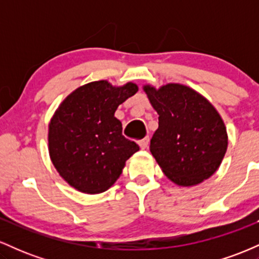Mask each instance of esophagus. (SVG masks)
Segmentation results:
<instances>
[{
	"instance_id": "1",
	"label": "esophagus",
	"mask_w": 259,
	"mask_h": 259,
	"mask_svg": "<svg viewBox=\"0 0 259 259\" xmlns=\"http://www.w3.org/2000/svg\"><path fill=\"white\" fill-rule=\"evenodd\" d=\"M138 144H139V146L142 148V150H145V148L148 147V144H150V138H148V136H146V138L140 140Z\"/></svg>"
}]
</instances>
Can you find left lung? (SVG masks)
Listing matches in <instances>:
<instances>
[{
  "label": "left lung",
  "mask_w": 259,
  "mask_h": 259,
  "mask_svg": "<svg viewBox=\"0 0 259 259\" xmlns=\"http://www.w3.org/2000/svg\"><path fill=\"white\" fill-rule=\"evenodd\" d=\"M159 114L150 151L163 173L181 186L197 185L215 173L228 147L224 123L198 92L180 84L145 86Z\"/></svg>",
  "instance_id": "left-lung-1"
}]
</instances>
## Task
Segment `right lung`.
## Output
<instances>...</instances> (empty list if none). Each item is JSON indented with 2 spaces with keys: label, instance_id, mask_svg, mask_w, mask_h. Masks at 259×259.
I'll return each mask as SVG.
<instances>
[{
  "label": "right lung",
  "instance_id": "obj_1",
  "mask_svg": "<svg viewBox=\"0 0 259 259\" xmlns=\"http://www.w3.org/2000/svg\"><path fill=\"white\" fill-rule=\"evenodd\" d=\"M138 92L106 80L76 89L56 111L49 129L50 157L61 177L85 194H100L117 181L139 146L121 134L118 106Z\"/></svg>",
  "mask_w": 259,
  "mask_h": 259
}]
</instances>
